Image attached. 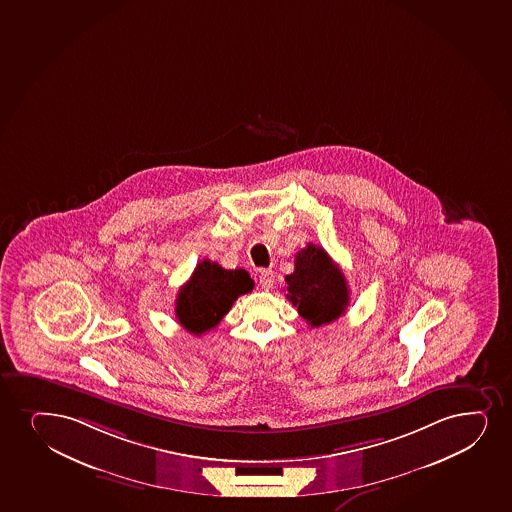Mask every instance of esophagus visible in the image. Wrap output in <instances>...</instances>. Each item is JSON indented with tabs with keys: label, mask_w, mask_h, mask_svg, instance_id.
<instances>
[{
	"label": "esophagus",
	"mask_w": 512,
	"mask_h": 512,
	"mask_svg": "<svg viewBox=\"0 0 512 512\" xmlns=\"http://www.w3.org/2000/svg\"><path fill=\"white\" fill-rule=\"evenodd\" d=\"M259 283L260 288L264 289V291L272 289V284H274V272L267 271V269L260 271Z\"/></svg>",
	"instance_id": "34e87169"
}]
</instances>
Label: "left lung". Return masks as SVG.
I'll return each instance as SVG.
<instances>
[{
    "mask_svg": "<svg viewBox=\"0 0 512 512\" xmlns=\"http://www.w3.org/2000/svg\"><path fill=\"white\" fill-rule=\"evenodd\" d=\"M286 284L288 300L312 327L331 324L346 312V277L322 247L308 243L296 253L295 272L286 276Z\"/></svg>",
    "mask_w": 512,
    "mask_h": 512,
    "instance_id": "obj_1",
    "label": "left lung"
}]
</instances>
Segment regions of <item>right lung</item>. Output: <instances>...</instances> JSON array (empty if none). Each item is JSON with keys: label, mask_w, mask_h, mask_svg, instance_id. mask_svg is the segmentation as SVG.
Masks as SVG:
<instances>
[{"label": "right lung", "mask_w": 512, "mask_h": 512, "mask_svg": "<svg viewBox=\"0 0 512 512\" xmlns=\"http://www.w3.org/2000/svg\"><path fill=\"white\" fill-rule=\"evenodd\" d=\"M252 277L245 269L228 271L217 262L202 260L176 298V319L195 336L214 329L231 310L236 298L252 291Z\"/></svg>", "instance_id": "right-lung-1"}]
</instances>
